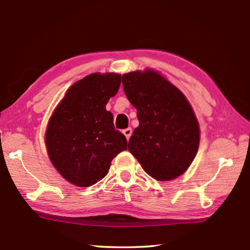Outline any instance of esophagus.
Segmentation results:
<instances>
[{"label":"esophagus","mask_w":250,"mask_h":250,"mask_svg":"<svg viewBox=\"0 0 250 250\" xmlns=\"http://www.w3.org/2000/svg\"><path fill=\"white\" fill-rule=\"evenodd\" d=\"M124 134L125 135V138H126V140H129V139L131 138V135H132V129H131V128H128V129H125V130H124Z\"/></svg>","instance_id":"34e87169"}]
</instances>
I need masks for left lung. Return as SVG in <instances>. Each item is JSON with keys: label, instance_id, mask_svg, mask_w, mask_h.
<instances>
[{"label": "left lung", "instance_id": "left-lung-1", "mask_svg": "<svg viewBox=\"0 0 250 250\" xmlns=\"http://www.w3.org/2000/svg\"><path fill=\"white\" fill-rule=\"evenodd\" d=\"M122 85L140 122L129 140L130 153L156 180L183 174L199 146L198 121L187 97L150 69L125 73Z\"/></svg>", "mask_w": 250, "mask_h": 250}]
</instances>
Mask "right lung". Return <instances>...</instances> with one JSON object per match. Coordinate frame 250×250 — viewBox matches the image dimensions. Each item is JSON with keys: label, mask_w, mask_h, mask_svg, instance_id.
I'll use <instances>...</instances> for the list:
<instances>
[{"label": "right lung", "mask_w": 250, "mask_h": 250, "mask_svg": "<svg viewBox=\"0 0 250 250\" xmlns=\"http://www.w3.org/2000/svg\"><path fill=\"white\" fill-rule=\"evenodd\" d=\"M118 73H91L69 87L48 121V157L68 182L87 188L108 173L110 163L126 149V139L106 110L119 90Z\"/></svg>", "instance_id": "add662e5"}]
</instances>
